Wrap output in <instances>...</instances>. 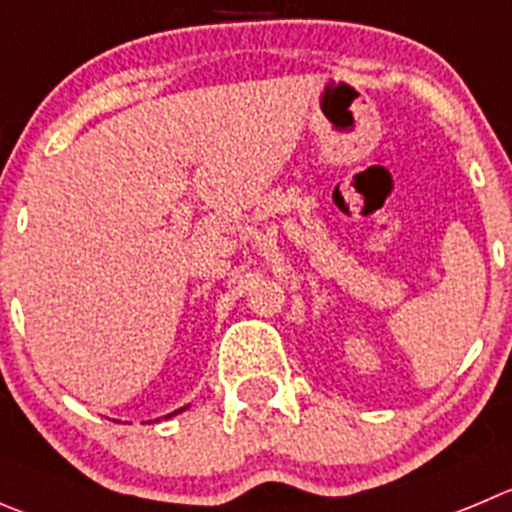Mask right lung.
I'll return each mask as SVG.
<instances>
[{
    "mask_svg": "<svg viewBox=\"0 0 512 512\" xmlns=\"http://www.w3.org/2000/svg\"><path fill=\"white\" fill-rule=\"evenodd\" d=\"M179 412H181V409H179ZM179 412H174V414H179ZM174 414H169V417H174ZM169 417H164V419H169Z\"/></svg>",
    "mask_w": 512,
    "mask_h": 512,
    "instance_id": "1",
    "label": "right lung"
}]
</instances>
